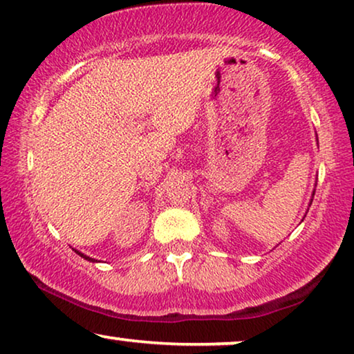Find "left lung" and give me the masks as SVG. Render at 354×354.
Returning <instances> with one entry per match:
<instances>
[{
    "label": "left lung",
    "instance_id": "left-lung-1",
    "mask_svg": "<svg viewBox=\"0 0 354 354\" xmlns=\"http://www.w3.org/2000/svg\"><path fill=\"white\" fill-rule=\"evenodd\" d=\"M313 198H314V192H313ZM311 203H313V200H311ZM311 203H309V206H311Z\"/></svg>",
    "mask_w": 354,
    "mask_h": 354
}]
</instances>
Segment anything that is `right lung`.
<instances>
[{
    "mask_svg": "<svg viewBox=\"0 0 354 354\" xmlns=\"http://www.w3.org/2000/svg\"><path fill=\"white\" fill-rule=\"evenodd\" d=\"M75 253L79 254V256H82V258L84 259H86V261H90V263H96V259H93V258H90V256H86V254H84V253H80V251H77L75 250Z\"/></svg>",
    "mask_w": 354,
    "mask_h": 354,
    "instance_id": "obj_1",
    "label": "right lung"
}]
</instances>
